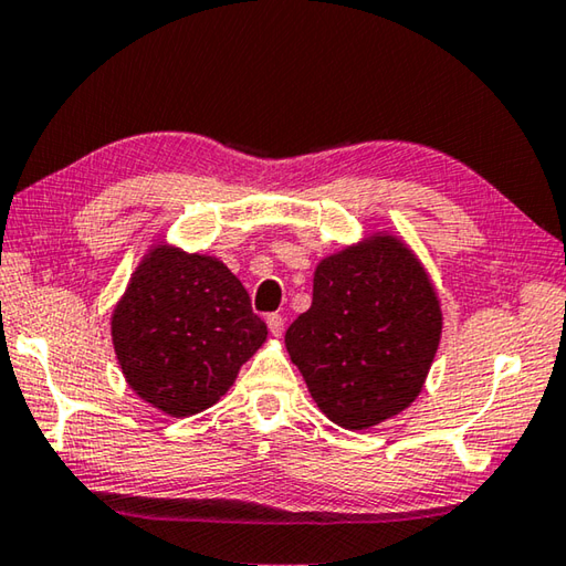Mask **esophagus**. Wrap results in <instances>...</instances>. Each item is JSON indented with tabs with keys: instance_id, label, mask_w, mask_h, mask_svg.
Masks as SVG:
<instances>
[{
	"instance_id": "1",
	"label": "esophagus",
	"mask_w": 566,
	"mask_h": 566,
	"mask_svg": "<svg viewBox=\"0 0 566 566\" xmlns=\"http://www.w3.org/2000/svg\"><path fill=\"white\" fill-rule=\"evenodd\" d=\"M266 326H270L272 336H282L284 334V318H282V314H270V316H266Z\"/></svg>"
}]
</instances>
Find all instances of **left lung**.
<instances>
[{
  "instance_id": "left-lung-1",
  "label": "left lung",
  "mask_w": 566,
  "mask_h": 566,
  "mask_svg": "<svg viewBox=\"0 0 566 566\" xmlns=\"http://www.w3.org/2000/svg\"><path fill=\"white\" fill-rule=\"evenodd\" d=\"M443 314L403 242L376 234L318 262L312 306L284 344L316 406L364 430L413 403L438 352Z\"/></svg>"
}]
</instances>
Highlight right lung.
<instances>
[{
	"instance_id": "add662e5",
	"label": "right lung",
	"mask_w": 566,
	"mask_h": 566,
	"mask_svg": "<svg viewBox=\"0 0 566 566\" xmlns=\"http://www.w3.org/2000/svg\"><path fill=\"white\" fill-rule=\"evenodd\" d=\"M111 334L128 386L163 413L185 418L228 394L264 344L266 324L220 260L158 244L133 274Z\"/></svg>"
}]
</instances>
